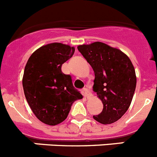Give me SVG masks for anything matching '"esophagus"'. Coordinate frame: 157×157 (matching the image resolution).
<instances>
[{"mask_svg": "<svg viewBox=\"0 0 157 157\" xmlns=\"http://www.w3.org/2000/svg\"><path fill=\"white\" fill-rule=\"evenodd\" d=\"M83 94H84V96L85 97H86L87 98H89L90 97V91L87 90V89H83Z\"/></svg>", "mask_w": 157, "mask_h": 157, "instance_id": "obj_1", "label": "esophagus"}]
</instances>
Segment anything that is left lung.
<instances>
[{"instance_id": "8db88e82", "label": "left lung", "mask_w": 157, "mask_h": 157, "mask_svg": "<svg viewBox=\"0 0 157 157\" xmlns=\"http://www.w3.org/2000/svg\"><path fill=\"white\" fill-rule=\"evenodd\" d=\"M95 75L93 90L103 103V110L94 119L111 124L125 114L136 88L135 70L128 56L122 51L103 42L78 46Z\"/></svg>"}]
</instances>
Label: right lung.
<instances>
[{"mask_svg":"<svg viewBox=\"0 0 157 157\" xmlns=\"http://www.w3.org/2000/svg\"><path fill=\"white\" fill-rule=\"evenodd\" d=\"M75 52L62 43L43 45L32 53L24 69L23 87L27 103L36 117L47 125L62 123L73 102L82 95L75 89L71 75L61 67Z\"/></svg>","mask_w":157,"mask_h":157,"instance_id":"obj_1","label":"right lung"}]
</instances>
